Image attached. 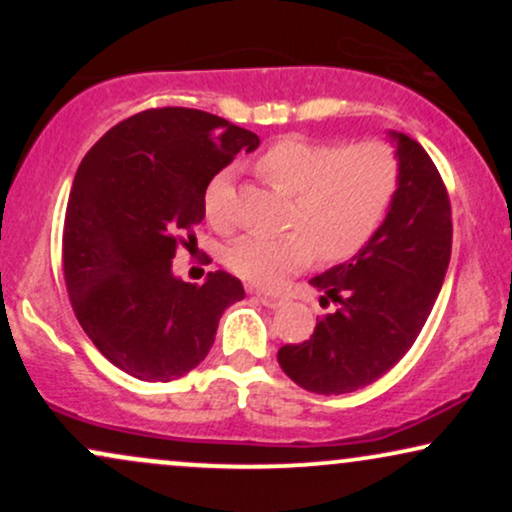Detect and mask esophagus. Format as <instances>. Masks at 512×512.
Here are the masks:
<instances>
[{
	"mask_svg": "<svg viewBox=\"0 0 512 512\" xmlns=\"http://www.w3.org/2000/svg\"><path fill=\"white\" fill-rule=\"evenodd\" d=\"M250 296H255L257 301H260L262 305H267V308H279V305L284 303V298L269 296V293H262V291H255V289H250Z\"/></svg>",
	"mask_w": 512,
	"mask_h": 512,
	"instance_id": "34e87169",
	"label": "esophagus"
}]
</instances>
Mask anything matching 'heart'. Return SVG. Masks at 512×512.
Instances as JSON below:
<instances>
[{
	"label": "heart",
	"instance_id": "1",
	"mask_svg": "<svg viewBox=\"0 0 512 512\" xmlns=\"http://www.w3.org/2000/svg\"><path fill=\"white\" fill-rule=\"evenodd\" d=\"M267 182L293 195L289 226L281 236H245L228 245L226 267L248 284L274 289L308 267L317 250L327 262L354 257L387 219L399 187V158L385 139L317 142L284 137L257 158ZM231 173H216L204 192V211L216 228L228 226Z\"/></svg>",
	"mask_w": 512,
	"mask_h": 512
}]
</instances>
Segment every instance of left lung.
<instances>
[{
  "label": "left lung",
  "instance_id": "obj_1",
  "mask_svg": "<svg viewBox=\"0 0 512 512\" xmlns=\"http://www.w3.org/2000/svg\"><path fill=\"white\" fill-rule=\"evenodd\" d=\"M399 187L373 240L349 262L313 276L322 303L313 337L279 349V366L317 395H344L375 383L411 349L436 303L452 250L450 197L424 146L402 132Z\"/></svg>",
  "mask_w": 512,
  "mask_h": 512
}]
</instances>
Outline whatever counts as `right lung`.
Masks as SVG:
<instances>
[{
	"mask_svg": "<svg viewBox=\"0 0 512 512\" xmlns=\"http://www.w3.org/2000/svg\"><path fill=\"white\" fill-rule=\"evenodd\" d=\"M257 146L255 132L204 110L151 108L84 156L64 216V281L76 320L113 366L170 383L207 358L243 284L221 269L187 284L173 257L197 243L211 178Z\"/></svg>",
	"mask_w": 512,
	"mask_h": 512,
	"instance_id": "1",
	"label": "right lung"
}]
</instances>
